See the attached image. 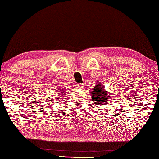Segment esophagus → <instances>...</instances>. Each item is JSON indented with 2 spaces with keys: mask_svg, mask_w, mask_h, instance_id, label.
<instances>
[{
  "mask_svg": "<svg viewBox=\"0 0 159 159\" xmlns=\"http://www.w3.org/2000/svg\"><path fill=\"white\" fill-rule=\"evenodd\" d=\"M75 87H76L77 89L81 90L82 88L84 87V85H83V84H77L76 85H75Z\"/></svg>",
  "mask_w": 159,
  "mask_h": 159,
  "instance_id": "esophagus-1",
  "label": "esophagus"
}]
</instances>
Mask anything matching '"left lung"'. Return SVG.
Here are the masks:
<instances>
[{"mask_svg": "<svg viewBox=\"0 0 159 159\" xmlns=\"http://www.w3.org/2000/svg\"><path fill=\"white\" fill-rule=\"evenodd\" d=\"M97 84L90 92L92 100L98 105H107L110 96L107 95L106 90H105V87L103 86V85L100 84L99 83H97Z\"/></svg>", "mask_w": 159, "mask_h": 159, "instance_id": "obj_1", "label": "left lung"}]
</instances>
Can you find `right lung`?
Segmentation results:
<instances>
[{
	"instance_id": "add662e5",
	"label": "right lung",
	"mask_w": 159,
	"mask_h": 159,
	"mask_svg": "<svg viewBox=\"0 0 159 159\" xmlns=\"http://www.w3.org/2000/svg\"><path fill=\"white\" fill-rule=\"evenodd\" d=\"M59 90H61V89H59ZM65 91H66V90H63V91H61V90H59V92H60V93H58V94H59V95H62L63 93H64ZM61 93H62L61 94ZM64 94H65V93H64ZM56 95L57 96V95ZM57 99H59V98H57Z\"/></svg>"
}]
</instances>
